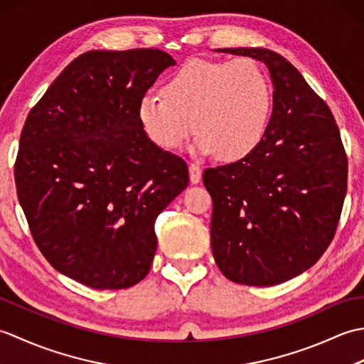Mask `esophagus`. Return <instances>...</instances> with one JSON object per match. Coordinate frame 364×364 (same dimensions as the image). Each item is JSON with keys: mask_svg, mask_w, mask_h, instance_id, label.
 <instances>
[{"mask_svg": "<svg viewBox=\"0 0 364 364\" xmlns=\"http://www.w3.org/2000/svg\"><path fill=\"white\" fill-rule=\"evenodd\" d=\"M189 178L192 184H197L202 180V167H198L197 164H189Z\"/></svg>", "mask_w": 364, "mask_h": 364, "instance_id": "esophagus-1", "label": "esophagus"}]
</instances>
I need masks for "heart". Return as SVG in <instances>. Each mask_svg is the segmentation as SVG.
I'll return each mask as SVG.
<instances>
[{
	"instance_id": "1",
	"label": "heart",
	"mask_w": 364,
	"mask_h": 364,
	"mask_svg": "<svg viewBox=\"0 0 364 364\" xmlns=\"http://www.w3.org/2000/svg\"><path fill=\"white\" fill-rule=\"evenodd\" d=\"M162 97L145 95L137 120L149 141L164 151H176L191 136L198 154L239 159L264 137L272 86L266 72L250 59H191L168 76Z\"/></svg>"
}]
</instances>
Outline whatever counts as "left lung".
I'll return each mask as SVG.
<instances>
[{
    "label": "left lung",
    "mask_w": 364,
    "mask_h": 364,
    "mask_svg": "<svg viewBox=\"0 0 364 364\" xmlns=\"http://www.w3.org/2000/svg\"><path fill=\"white\" fill-rule=\"evenodd\" d=\"M267 67L274 107L259 145L206 168L211 249L228 280L272 286L316 264L335 236L347 191V156L327 103L280 54L219 48Z\"/></svg>",
    "instance_id": "left-lung-1"
}]
</instances>
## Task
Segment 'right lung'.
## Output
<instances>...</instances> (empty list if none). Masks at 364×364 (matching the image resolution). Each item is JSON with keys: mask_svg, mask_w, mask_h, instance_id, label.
I'll return each instance as SVG.
<instances>
[{"mask_svg": "<svg viewBox=\"0 0 364 364\" xmlns=\"http://www.w3.org/2000/svg\"><path fill=\"white\" fill-rule=\"evenodd\" d=\"M154 48L87 51L31 109L15 186L46 261L94 289H123L149 274L154 220L188 188V166L149 141L137 105L167 67Z\"/></svg>", "mask_w": 364, "mask_h": 364, "instance_id": "1", "label": "right lung"}]
</instances>
